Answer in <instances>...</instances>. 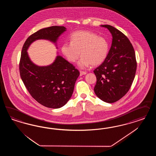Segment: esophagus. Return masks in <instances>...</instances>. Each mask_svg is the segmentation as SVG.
Wrapping results in <instances>:
<instances>
[{
	"mask_svg": "<svg viewBox=\"0 0 156 156\" xmlns=\"http://www.w3.org/2000/svg\"><path fill=\"white\" fill-rule=\"evenodd\" d=\"M85 74H86V72H85V71H80V76H83V75H85Z\"/></svg>",
	"mask_w": 156,
	"mask_h": 156,
	"instance_id": "34e87169",
	"label": "esophagus"
}]
</instances>
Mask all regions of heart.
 I'll use <instances>...</instances> for the list:
<instances>
[{"label": "heart", "instance_id": "heart-1", "mask_svg": "<svg viewBox=\"0 0 156 156\" xmlns=\"http://www.w3.org/2000/svg\"><path fill=\"white\" fill-rule=\"evenodd\" d=\"M62 52L68 61L74 63L82 57L78 65L81 69L102 64L108 57L109 43L106 38L89 31H80L72 34L70 43H65Z\"/></svg>", "mask_w": 156, "mask_h": 156}]
</instances>
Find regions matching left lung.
Instances as JSON below:
<instances>
[{
	"mask_svg": "<svg viewBox=\"0 0 156 156\" xmlns=\"http://www.w3.org/2000/svg\"><path fill=\"white\" fill-rule=\"evenodd\" d=\"M112 35V46L106 60L94 70L97 77L96 95L105 102L114 103L130 89L137 69L135 51L123 34L113 26L104 24Z\"/></svg>",
	"mask_w": 156,
	"mask_h": 156,
	"instance_id": "left-lung-1",
	"label": "left lung"
}]
</instances>
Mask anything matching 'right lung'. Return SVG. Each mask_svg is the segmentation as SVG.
Returning <instances> with one entry per match:
<instances>
[{"instance_id":"1","label":"right lung","mask_w":156,"mask_h":156,"mask_svg":"<svg viewBox=\"0 0 156 156\" xmlns=\"http://www.w3.org/2000/svg\"><path fill=\"white\" fill-rule=\"evenodd\" d=\"M66 31V27L58 26L41 29L27 39L21 52L22 80L33 98L49 108L58 109L66 105L72 96L80 72L59 55L50 65L38 66L30 59L27 50L32 43L39 39L48 40L57 46L58 38Z\"/></svg>"}]
</instances>
